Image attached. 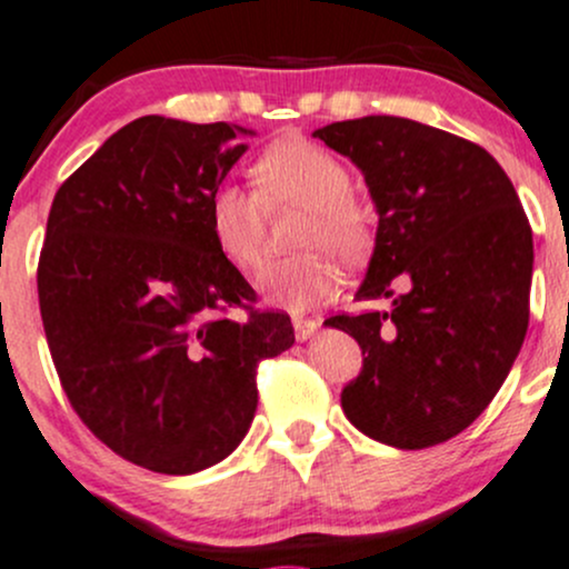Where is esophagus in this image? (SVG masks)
<instances>
[{"mask_svg":"<svg viewBox=\"0 0 569 569\" xmlns=\"http://www.w3.org/2000/svg\"><path fill=\"white\" fill-rule=\"evenodd\" d=\"M292 328H296V338L298 341H309L311 336L317 333L319 325L315 319H306V317H292Z\"/></svg>","mask_w":569,"mask_h":569,"instance_id":"34e87169","label":"esophagus"}]
</instances>
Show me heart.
<instances>
[{"instance_id": "1", "label": "heart", "mask_w": 569, "mask_h": 569, "mask_svg": "<svg viewBox=\"0 0 569 569\" xmlns=\"http://www.w3.org/2000/svg\"><path fill=\"white\" fill-rule=\"evenodd\" d=\"M254 190L239 182L214 184L207 226L214 247L239 271H252L263 250L266 217L279 207H301L292 244L301 252L266 263L258 290L284 309H309L338 284V266L357 263L373 247V214L352 193L347 163L309 139H282L252 163Z\"/></svg>"}]
</instances>
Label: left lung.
<instances>
[{
	"mask_svg": "<svg viewBox=\"0 0 569 569\" xmlns=\"http://www.w3.org/2000/svg\"><path fill=\"white\" fill-rule=\"evenodd\" d=\"M315 137L360 166L379 212L357 301H392L325 319L366 355L341 392L343 413L395 449L443 443L481 417L525 343V207L483 147L417 120L368 114Z\"/></svg>",
	"mask_w": 569,
	"mask_h": 569,
	"instance_id": "obj_1",
	"label": "left lung"
}]
</instances>
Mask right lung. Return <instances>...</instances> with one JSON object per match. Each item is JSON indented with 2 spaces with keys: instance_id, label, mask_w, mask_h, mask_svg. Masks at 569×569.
Here are the masks:
<instances>
[{
  "instance_id": "obj_1",
  "label": "right lung",
  "mask_w": 569,
  "mask_h": 569,
  "mask_svg": "<svg viewBox=\"0 0 569 569\" xmlns=\"http://www.w3.org/2000/svg\"><path fill=\"white\" fill-rule=\"evenodd\" d=\"M247 133L144 114L61 184L48 214L37 292L56 373L82 425L152 473L231 455L258 408V366L296 343L290 317L254 309L209 236L207 199Z\"/></svg>"
}]
</instances>
